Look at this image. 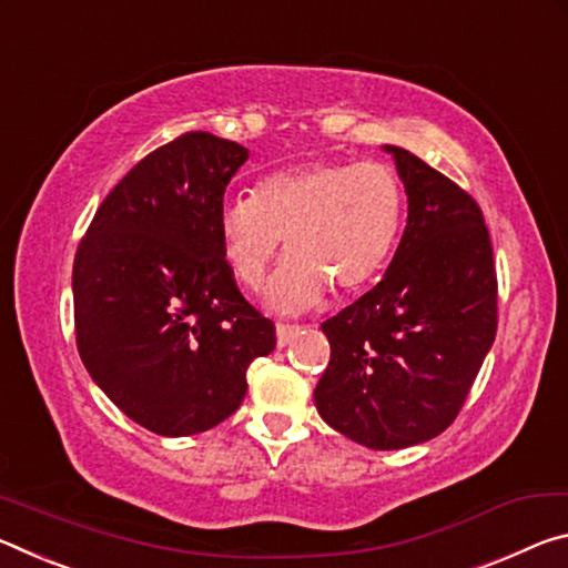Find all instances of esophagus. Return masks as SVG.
Returning a JSON list of instances; mask_svg holds the SVG:
<instances>
[{
	"mask_svg": "<svg viewBox=\"0 0 568 568\" xmlns=\"http://www.w3.org/2000/svg\"><path fill=\"white\" fill-rule=\"evenodd\" d=\"M296 332H300V324H284V322H278V324H276V339H278V347L290 345V342H292V337H294Z\"/></svg>",
	"mask_w": 568,
	"mask_h": 568,
	"instance_id": "34e87169",
	"label": "esophagus"
}]
</instances>
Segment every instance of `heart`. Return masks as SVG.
Segmentation results:
<instances>
[{"instance_id":"b5f03b06","label":"heart","mask_w":568,"mask_h":568,"mask_svg":"<svg viewBox=\"0 0 568 568\" xmlns=\"http://www.w3.org/2000/svg\"><path fill=\"white\" fill-rule=\"evenodd\" d=\"M405 183L385 163L314 161L264 175L219 209L223 256L256 290L286 239L268 300L284 312L349 296L383 274L405 219Z\"/></svg>"}]
</instances>
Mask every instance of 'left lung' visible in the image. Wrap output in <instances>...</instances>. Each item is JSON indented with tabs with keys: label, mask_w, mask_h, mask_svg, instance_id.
I'll list each match as a JSON object with an SVG mask.
<instances>
[{
	"label": "left lung",
	"mask_w": 568,
	"mask_h": 568,
	"mask_svg": "<svg viewBox=\"0 0 568 568\" xmlns=\"http://www.w3.org/2000/svg\"><path fill=\"white\" fill-rule=\"evenodd\" d=\"M407 226L385 276L322 322L329 365L314 403L372 450L440 435L466 405L496 339L498 278L483 211L458 183L397 145Z\"/></svg>",
	"instance_id": "8db88e82"
}]
</instances>
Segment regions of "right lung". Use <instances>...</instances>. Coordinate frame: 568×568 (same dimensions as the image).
Instances as JSON below:
<instances>
[{
  "label": "right lung",
  "mask_w": 568,
  "mask_h": 568,
  "mask_svg": "<svg viewBox=\"0 0 568 568\" xmlns=\"http://www.w3.org/2000/svg\"><path fill=\"white\" fill-rule=\"evenodd\" d=\"M246 148L191 130L130 169L72 266L74 339L90 377L145 430L183 438L239 410L276 327L239 292L219 209Z\"/></svg>",
  "instance_id": "right-lung-1"
}]
</instances>
